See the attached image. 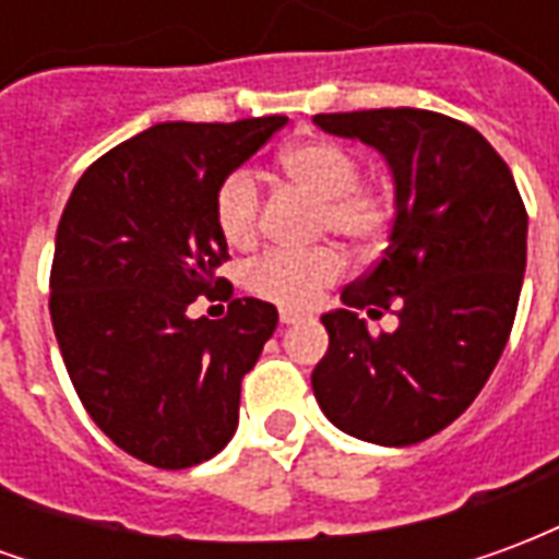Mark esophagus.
Listing matches in <instances>:
<instances>
[{"label": "esophagus", "mask_w": 559, "mask_h": 559, "mask_svg": "<svg viewBox=\"0 0 559 559\" xmlns=\"http://www.w3.org/2000/svg\"><path fill=\"white\" fill-rule=\"evenodd\" d=\"M296 320H299L296 311H281V323H284V326H290V323H296Z\"/></svg>", "instance_id": "obj_1"}]
</instances>
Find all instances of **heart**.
<instances>
[{"label": "heart", "mask_w": 559, "mask_h": 559, "mask_svg": "<svg viewBox=\"0 0 559 559\" xmlns=\"http://www.w3.org/2000/svg\"><path fill=\"white\" fill-rule=\"evenodd\" d=\"M281 170L296 188L314 197V230L335 233L356 251H374L392 230L395 197L362 179V160L335 140H302L281 152ZM212 218L230 248H251L260 236L263 194L251 170H230L215 188ZM347 257L338 245L308 251H269L248 269V284L284 308H311L329 284L344 275Z\"/></svg>", "instance_id": "obj_1"}]
</instances>
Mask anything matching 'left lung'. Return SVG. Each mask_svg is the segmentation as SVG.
Segmentation results:
<instances>
[{
  "mask_svg": "<svg viewBox=\"0 0 559 559\" xmlns=\"http://www.w3.org/2000/svg\"><path fill=\"white\" fill-rule=\"evenodd\" d=\"M329 134L386 155L399 212L392 242L323 317L329 350L311 374L332 425L411 445L455 421L503 353L527 266V209L497 148L452 116L413 107L320 114ZM400 317L368 333L358 317Z\"/></svg>",
  "mask_w": 559,
  "mask_h": 559,
  "instance_id": "8db88e82",
  "label": "left lung"
}]
</instances>
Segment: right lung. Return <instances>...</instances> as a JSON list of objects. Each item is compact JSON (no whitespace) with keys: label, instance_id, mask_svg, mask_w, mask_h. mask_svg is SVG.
Returning <instances> with one entry per match:
<instances>
[{"label":"right lung","instance_id":"right-lung-1","mask_svg":"<svg viewBox=\"0 0 559 559\" xmlns=\"http://www.w3.org/2000/svg\"><path fill=\"white\" fill-rule=\"evenodd\" d=\"M287 116L164 122L90 164L71 191L50 266V317L68 377L122 452L194 467L230 443L242 377L278 326L275 305L230 299L212 200ZM227 298L221 321L183 314Z\"/></svg>","mask_w":559,"mask_h":559}]
</instances>
